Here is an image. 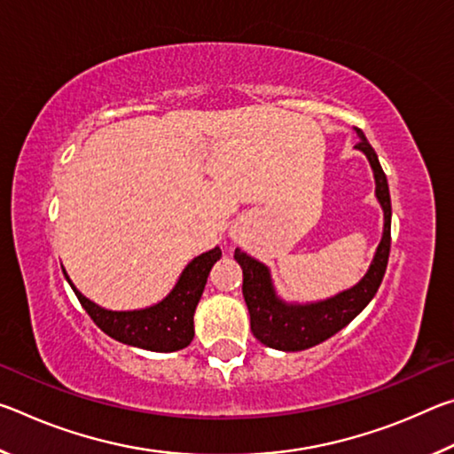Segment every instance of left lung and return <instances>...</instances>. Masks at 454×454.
<instances>
[{"mask_svg": "<svg viewBox=\"0 0 454 454\" xmlns=\"http://www.w3.org/2000/svg\"><path fill=\"white\" fill-rule=\"evenodd\" d=\"M356 136L358 144L355 148L364 153L368 164L372 168L376 184L374 194L384 214L380 244L360 282L348 290L326 298V301L304 304L286 302L276 294L270 268L246 254L240 248H236L234 252V260L240 264L244 276L242 294L250 312L252 334L266 347L284 352H296L328 340L330 336H334L338 330H342L366 309V304L372 301L376 290L380 286L384 272H387L390 254V218H393L388 182L380 168L379 156H376L372 145L368 144L363 129L356 128Z\"/></svg>", "mask_w": 454, "mask_h": 454, "instance_id": "8db88e82", "label": "left lung"}]
</instances>
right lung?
<instances>
[{"mask_svg":"<svg viewBox=\"0 0 454 454\" xmlns=\"http://www.w3.org/2000/svg\"><path fill=\"white\" fill-rule=\"evenodd\" d=\"M222 250L212 248L196 256L184 268L178 282L174 284L170 294L158 304L145 306L140 310H107L91 302L74 286L70 276L64 270L66 280L78 296L83 310L114 340L129 344L152 352H176L186 348L194 338V312L202 298L212 266L220 260Z\"/></svg>","mask_w":454,"mask_h":454,"instance_id":"1","label":"right lung"}]
</instances>
